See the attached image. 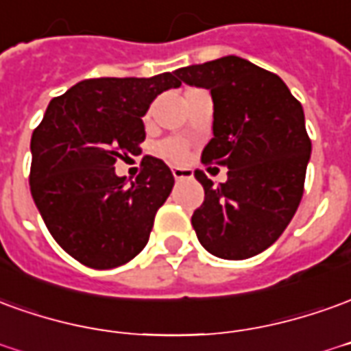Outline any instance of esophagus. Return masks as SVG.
<instances>
[{
  "mask_svg": "<svg viewBox=\"0 0 351 351\" xmlns=\"http://www.w3.org/2000/svg\"><path fill=\"white\" fill-rule=\"evenodd\" d=\"M173 176H175V180H188V178H193V171L192 169L173 167Z\"/></svg>",
  "mask_w": 351,
  "mask_h": 351,
  "instance_id": "1",
  "label": "esophagus"
}]
</instances>
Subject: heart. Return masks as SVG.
I'll return each mask as SVG.
<instances>
[{
    "label": "heart",
    "instance_id": "1",
    "mask_svg": "<svg viewBox=\"0 0 351 351\" xmlns=\"http://www.w3.org/2000/svg\"><path fill=\"white\" fill-rule=\"evenodd\" d=\"M188 154V142L184 138H167L158 146L159 158L173 161V163H180Z\"/></svg>",
    "mask_w": 351,
    "mask_h": 351
}]
</instances>
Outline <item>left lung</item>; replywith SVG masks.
Instances as JSON below:
<instances>
[{
  "label": "left lung",
  "mask_w": 351,
  "mask_h": 351,
  "mask_svg": "<svg viewBox=\"0 0 351 351\" xmlns=\"http://www.w3.org/2000/svg\"><path fill=\"white\" fill-rule=\"evenodd\" d=\"M176 75L210 93L213 138L201 159L228 167L217 188L195 173L205 201L193 210V230L218 258H251L278 241L302 199L312 154L302 104L279 75L241 56L178 68Z\"/></svg>",
  "instance_id": "obj_1"
}]
</instances>
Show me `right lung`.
<instances>
[{
    "label": "right lung",
    "instance_id": "right-lung-1",
    "mask_svg": "<svg viewBox=\"0 0 351 351\" xmlns=\"http://www.w3.org/2000/svg\"><path fill=\"white\" fill-rule=\"evenodd\" d=\"M180 85L176 72L83 80L49 102L32 134L34 203L56 243L85 266L116 268L148 243L175 176L146 156L129 184L114 163L146 138L142 117L154 99Z\"/></svg>",
    "mask_w": 351,
    "mask_h": 351
}]
</instances>
